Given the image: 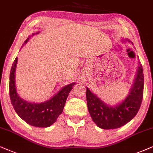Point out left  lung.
I'll use <instances>...</instances> for the list:
<instances>
[{
	"label": "left lung",
	"mask_w": 153,
	"mask_h": 153,
	"mask_svg": "<svg viewBox=\"0 0 153 153\" xmlns=\"http://www.w3.org/2000/svg\"><path fill=\"white\" fill-rule=\"evenodd\" d=\"M122 41L129 42L133 45L129 40L123 39ZM143 69L138 62L135 79L129 94L125 100L117 105L111 106L106 104L87 87V108L92 120L98 127L103 129H117L126 125L135 117L140 108L143 96Z\"/></svg>",
	"instance_id": "1"
}]
</instances>
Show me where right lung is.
Instances as JSON below:
<instances>
[{
	"mask_svg": "<svg viewBox=\"0 0 153 153\" xmlns=\"http://www.w3.org/2000/svg\"><path fill=\"white\" fill-rule=\"evenodd\" d=\"M39 33H33L31 36ZM30 37L25 40L24 45L28 42ZM17 60V57L14 61L10 75V97L14 109L17 115L28 125L37 127H50L56 121L59 115L62 113L67 97L75 83H71L62 87L59 92L44 102H28L19 97L16 89L15 72Z\"/></svg>",
	"mask_w": 153,
	"mask_h": 153,
	"instance_id": "1",
	"label": "right lung"
}]
</instances>
